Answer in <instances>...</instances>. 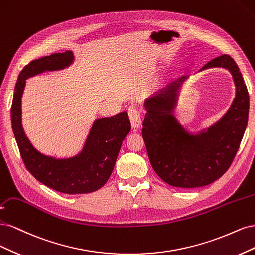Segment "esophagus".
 I'll return each mask as SVG.
<instances>
[{
    "instance_id": "34e87169",
    "label": "esophagus",
    "mask_w": 255,
    "mask_h": 255,
    "mask_svg": "<svg viewBox=\"0 0 255 255\" xmlns=\"http://www.w3.org/2000/svg\"><path fill=\"white\" fill-rule=\"evenodd\" d=\"M128 116L130 119V123L132 127L137 128L139 125H141L142 120H141V114H139L138 110L135 108V107L131 106L128 108Z\"/></svg>"
}]
</instances>
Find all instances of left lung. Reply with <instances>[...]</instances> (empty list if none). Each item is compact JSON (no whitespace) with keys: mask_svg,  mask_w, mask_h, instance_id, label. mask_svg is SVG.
Here are the masks:
<instances>
[{"mask_svg":"<svg viewBox=\"0 0 255 255\" xmlns=\"http://www.w3.org/2000/svg\"><path fill=\"white\" fill-rule=\"evenodd\" d=\"M223 67L231 72L236 96L226 116L207 132L188 134L171 116L178 84L146 103L142 135L151 166L169 185L194 188L211 184L231 166L248 123L249 93L242 73L224 54L202 67ZM180 81V80H179Z\"/></svg>","mask_w":255,"mask_h":255,"instance_id":"left-lung-1","label":"left lung"}]
</instances>
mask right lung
Returning <instances> with one entry per match:
<instances>
[{
  "label": "right lung",
  "mask_w": 255,
  "mask_h": 255,
  "mask_svg": "<svg viewBox=\"0 0 255 255\" xmlns=\"http://www.w3.org/2000/svg\"><path fill=\"white\" fill-rule=\"evenodd\" d=\"M70 51L30 61L21 71L11 105L12 131L26 169L38 181L64 194L95 192L108 181L121 146L131 129L127 112L95 121L85 148L75 158L57 160L37 151L21 124V97L25 79L44 71L60 70L72 62Z\"/></svg>",
  "instance_id": "obj_1"
}]
</instances>
